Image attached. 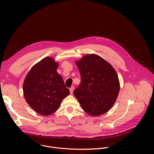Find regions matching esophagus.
Instances as JSON below:
<instances>
[{
  "label": "esophagus",
  "mask_w": 154,
  "mask_h": 154,
  "mask_svg": "<svg viewBox=\"0 0 154 154\" xmlns=\"http://www.w3.org/2000/svg\"><path fill=\"white\" fill-rule=\"evenodd\" d=\"M74 88H74V86H71V88H69V91H70V93L72 94V93H73V91H74Z\"/></svg>",
  "instance_id": "obj_1"
}]
</instances>
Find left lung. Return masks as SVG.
Here are the masks:
<instances>
[{
  "label": "left lung",
  "mask_w": 154,
  "mask_h": 154,
  "mask_svg": "<svg viewBox=\"0 0 154 154\" xmlns=\"http://www.w3.org/2000/svg\"><path fill=\"white\" fill-rule=\"evenodd\" d=\"M75 63L81 83L74 95L83 110L93 116L102 115L112 108L120 90L118 74L112 66L96 54H86Z\"/></svg>",
  "instance_id": "obj_1"
}]
</instances>
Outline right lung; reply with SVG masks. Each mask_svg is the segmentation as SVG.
Masks as SVG:
<instances>
[{"label": "right lung", "instance_id": "add662e5", "mask_svg": "<svg viewBox=\"0 0 154 154\" xmlns=\"http://www.w3.org/2000/svg\"><path fill=\"white\" fill-rule=\"evenodd\" d=\"M58 64L51 57L44 58L30 69L24 81L23 93L26 102L42 116L56 112L62 100L70 93L62 77L57 72Z\"/></svg>", "mask_w": 154, "mask_h": 154}]
</instances>
